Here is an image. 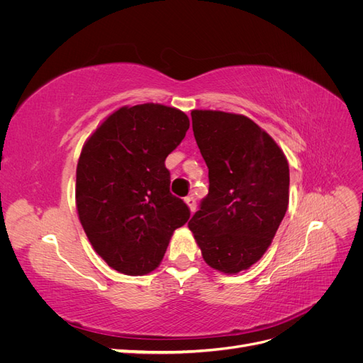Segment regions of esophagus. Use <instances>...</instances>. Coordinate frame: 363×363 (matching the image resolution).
I'll return each mask as SVG.
<instances>
[{
  "mask_svg": "<svg viewBox=\"0 0 363 363\" xmlns=\"http://www.w3.org/2000/svg\"><path fill=\"white\" fill-rule=\"evenodd\" d=\"M184 201H186V204L189 206V208H191V212H195V208H196V201H195V199L192 195H189V196H186L184 199Z\"/></svg>",
  "mask_w": 363,
  "mask_h": 363,
  "instance_id": "obj_1",
  "label": "esophagus"
}]
</instances>
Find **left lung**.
<instances>
[{
	"instance_id": "left-lung-1",
	"label": "left lung",
	"mask_w": 363,
	"mask_h": 363,
	"mask_svg": "<svg viewBox=\"0 0 363 363\" xmlns=\"http://www.w3.org/2000/svg\"><path fill=\"white\" fill-rule=\"evenodd\" d=\"M208 168V194L188 227L208 267L236 274L256 263L289 203V164L280 147L244 115L192 111Z\"/></svg>"
}]
</instances>
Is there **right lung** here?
Returning a JSON list of instances; mask_svg holds the SVG:
<instances>
[{"instance_id": "add662e5", "label": "right lung", "mask_w": 363, "mask_h": 363, "mask_svg": "<svg viewBox=\"0 0 363 363\" xmlns=\"http://www.w3.org/2000/svg\"><path fill=\"white\" fill-rule=\"evenodd\" d=\"M189 118L163 104L118 108L86 140L77 163L75 203L94 250L125 276L155 271L189 207L169 192L164 159Z\"/></svg>"}]
</instances>
